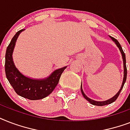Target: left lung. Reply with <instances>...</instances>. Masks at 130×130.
I'll return each instance as SVG.
<instances>
[{
  "instance_id": "left-lung-1",
  "label": "left lung",
  "mask_w": 130,
  "mask_h": 130,
  "mask_svg": "<svg viewBox=\"0 0 130 130\" xmlns=\"http://www.w3.org/2000/svg\"><path fill=\"white\" fill-rule=\"evenodd\" d=\"M109 37L111 38V40H113L114 42L115 43V44L117 45V46L119 48V51L121 52V54L122 55V59H123V82H122V84H121V86L119 89V90L117 92V93L116 94L113 96L111 99H108L107 101H94V100H92V99H90L86 95L84 94L83 91V89H82V86L81 85V92L82 93V95H83V96L85 98V99H86L87 101H88L89 103L92 104L93 105H96V106H104V105H109V104H111V103H113L114 101H116V99H117V97L119 96V94H120V92L121 91L122 88H123V85H124V84H125V81H126V78H127V68H126V59H125V53L123 52V49L121 48V45L119 43V42L117 41V40L114 38L111 37L109 36Z\"/></svg>"
}]
</instances>
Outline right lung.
<instances>
[{"label":"right lung","mask_w":130,"mask_h":130,"mask_svg":"<svg viewBox=\"0 0 130 130\" xmlns=\"http://www.w3.org/2000/svg\"><path fill=\"white\" fill-rule=\"evenodd\" d=\"M24 30L23 29L17 31L7 47L5 55L6 76L17 94L29 100H40L48 96L54 90L67 66L56 69L49 76L43 79L31 78L21 73L13 62V53L17 38Z\"/></svg>","instance_id":"1"}]
</instances>
